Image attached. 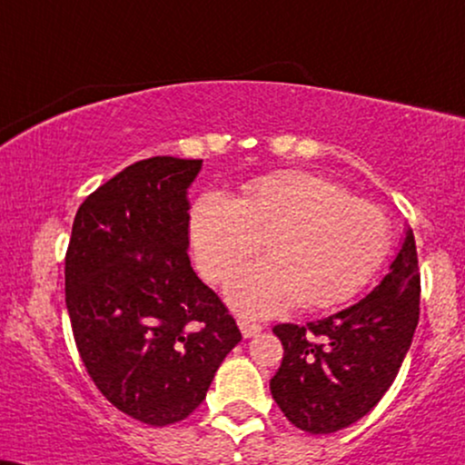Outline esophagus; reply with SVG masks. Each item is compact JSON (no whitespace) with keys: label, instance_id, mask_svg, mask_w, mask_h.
<instances>
[{"label":"esophagus","instance_id":"34e87169","mask_svg":"<svg viewBox=\"0 0 465 465\" xmlns=\"http://www.w3.org/2000/svg\"><path fill=\"white\" fill-rule=\"evenodd\" d=\"M238 328H240V332H242L244 339H251V337H255V334L262 332V326L255 324V322H251L249 317H238Z\"/></svg>","mask_w":465,"mask_h":465}]
</instances>
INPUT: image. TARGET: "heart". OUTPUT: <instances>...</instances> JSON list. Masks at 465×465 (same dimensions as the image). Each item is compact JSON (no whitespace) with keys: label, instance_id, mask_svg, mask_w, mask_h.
Wrapping results in <instances>:
<instances>
[{"label":"heart","instance_id":"1","mask_svg":"<svg viewBox=\"0 0 465 465\" xmlns=\"http://www.w3.org/2000/svg\"><path fill=\"white\" fill-rule=\"evenodd\" d=\"M266 240L270 260L244 266L227 285L233 309L249 317L283 313L302 302H345L381 266L391 223L378 205L350 197L309 172L257 178L236 199L208 191L191 213V242L205 279L223 283Z\"/></svg>","mask_w":465,"mask_h":465}]
</instances>
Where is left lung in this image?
I'll return each instance as SVG.
<instances>
[{"label":"left lung","mask_w":465,"mask_h":465,"mask_svg":"<svg viewBox=\"0 0 465 465\" xmlns=\"http://www.w3.org/2000/svg\"><path fill=\"white\" fill-rule=\"evenodd\" d=\"M419 302V257L408 227L389 274L361 302L307 326H274L283 361L270 392L287 420L320 436L371 412L412 345Z\"/></svg>","instance_id":"8db88e82"}]
</instances>
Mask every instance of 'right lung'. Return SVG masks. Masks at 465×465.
I'll return each mask as SVG.
<instances>
[{"mask_svg": "<svg viewBox=\"0 0 465 465\" xmlns=\"http://www.w3.org/2000/svg\"><path fill=\"white\" fill-rule=\"evenodd\" d=\"M203 161L154 156L76 210L66 307L98 391L145 425L184 420L242 339L189 260V189Z\"/></svg>", "mask_w": 465, "mask_h": 465, "instance_id": "right-lung-1", "label": "right lung"}]
</instances>
